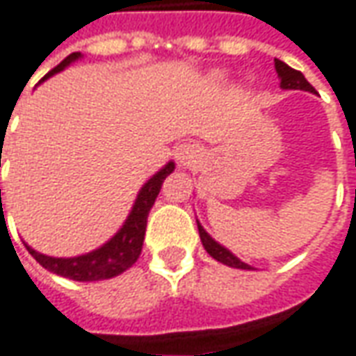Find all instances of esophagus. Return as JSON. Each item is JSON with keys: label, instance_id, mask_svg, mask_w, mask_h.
<instances>
[{"label": "esophagus", "instance_id": "esophagus-1", "mask_svg": "<svg viewBox=\"0 0 356 356\" xmlns=\"http://www.w3.org/2000/svg\"><path fill=\"white\" fill-rule=\"evenodd\" d=\"M173 155H175L179 165H193L199 159L201 149H199L197 143H179L177 147H175V152H173Z\"/></svg>", "mask_w": 356, "mask_h": 356}]
</instances>
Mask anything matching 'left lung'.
<instances>
[{"label":"left lung","instance_id":"8db88e82","mask_svg":"<svg viewBox=\"0 0 356 356\" xmlns=\"http://www.w3.org/2000/svg\"><path fill=\"white\" fill-rule=\"evenodd\" d=\"M274 65H276V72H277V79H280V86L284 88V90H305V92H315V88H313L312 84L305 80V76L301 74L300 70H296V68L288 67L284 60H277L274 58ZM197 227H199V236H201L202 246H204V250L209 252L213 258H215L216 262L220 264H227L230 268H240V270H252V266L248 264H244L242 260H238L234 254L230 250H227L225 246H220L218 242H216L204 228L197 222Z\"/></svg>","mask_w":356,"mask_h":356}]
</instances>
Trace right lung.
Instances as JSON below:
<instances>
[{"label":"right lung","instance_id":"add662e5","mask_svg":"<svg viewBox=\"0 0 356 356\" xmlns=\"http://www.w3.org/2000/svg\"><path fill=\"white\" fill-rule=\"evenodd\" d=\"M80 56H82L80 53L68 55L60 65H56L49 74H44L43 80L53 76L56 72H60L70 63L79 60ZM173 169H175V163L169 161L163 169H159L154 177L141 187V191L138 193V199L131 207V213L124 222V227L120 228L116 234L106 244H102L100 248L88 252V254H82V256H74V258L44 256V254L33 250L31 246L25 244L27 250L37 262L43 266L44 270L63 277H68V280H76V282H98V280H108V277H114L118 274H122V272H126L140 258L143 236H145V227H147V215H149L155 199H157V195L161 191L163 181H165L169 173H173Z\"/></svg>","mask_w":356,"mask_h":356}]
</instances>
